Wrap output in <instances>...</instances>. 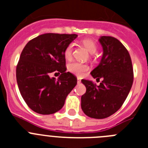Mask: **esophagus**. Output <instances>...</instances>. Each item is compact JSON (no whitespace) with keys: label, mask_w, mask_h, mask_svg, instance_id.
I'll return each instance as SVG.
<instances>
[{"label":"esophagus","mask_w":148,"mask_h":148,"mask_svg":"<svg viewBox=\"0 0 148 148\" xmlns=\"http://www.w3.org/2000/svg\"><path fill=\"white\" fill-rule=\"evenodd\" d=\"M77 83L78 84H81V79L80 78H77Z\"/></svg>","instance_id":"obj_1"}]
</instances>
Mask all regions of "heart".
<instances>
[{"label": "heart", "instance_id": "1", "mask_svg": "<svg viewBox=\"0 0 148 148\" xmlns=\"http://www.w3.org/2000/svg\"><path fill=\"white\" fill-rule=\"evenodd\" d=\"M82 44L84 46L87 48V50L89 51V53L91 54H93L97 50V45L91 39H85L82 41ZM73 44H70L66 47L64 52V56L66 59H70L73 56ZM68 70H70L72 73L75 74V75H78V76H82L84 73L87 72L89 70L88 65L86 64H83V63L76 62V61H73L69 64L68 65Z\"/></svg>", "mask_w": 148, "mask_h": 148}]
</instances>
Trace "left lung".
Instances as JSON below:
<instances>
[{
    "mask_svg": "<svg viewBox=\"0 0 148 148\" xmlns=\"http://www.w3.org/2000/svg\"><path fill=\"white\" fill-rule=\"evenodd\" d=\"M99 42L103 56L99 64L90 74L99 85L82 79L86 92L82 96V109L90 118L105 119L120 109L130 92L133 82V70L127 49L118 39L101 36Z\"/></svg>",
    "mask_w": 148,
    "mask_h": 148,
    "instance_id": "8db88e82",
    "label": "left lung"
}]
</instances>
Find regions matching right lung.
Masks as SVG:
<instances>
[{
	"label": "right lung",
	"mask_w": 148,
	"mask_h": 148,
	"mask_svg": "<svg viewBox=\"0 0 148 148\" xmlns=\"http://www.w3.org/2000/svg\"><path fill=\"white\" fill-rule=\"evenodd\" d=\"M78 35L46 33L29 40L16 67L18 88L29 108L49 115L63 108L67 95L77 84V78L66 72L64 52ZM61 74L58 80L51 73Z\"/></svg>",
	"instance_id": "obj_1"
}]
</instances>
